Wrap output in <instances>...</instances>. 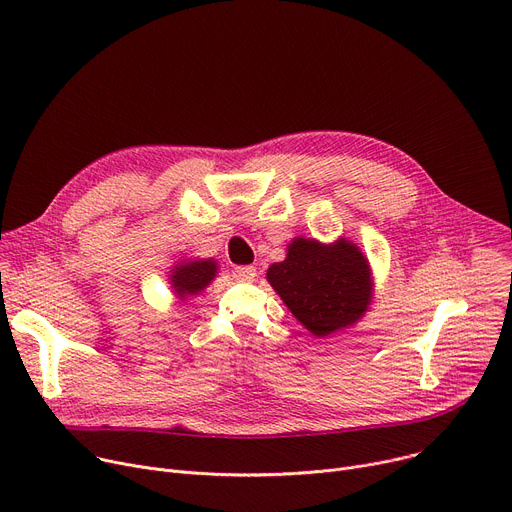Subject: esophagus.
<instances>
[{
	"instance_id": "obj_1",
	"label": "esophagus",
	"mask_w": 512,
	"mask_h": 512,
	"mask_svg": "<svg viewBox=\"0 0 512 512\" xmlns=\"http://www.w3.org/2000/svg\"><path fill=\"white\" fill-rule=\"evenodd\" d=\"M255 275H257V269L253 265H243L235 269V277L239 282H253Z\"/></svg>"
}]
</instances>
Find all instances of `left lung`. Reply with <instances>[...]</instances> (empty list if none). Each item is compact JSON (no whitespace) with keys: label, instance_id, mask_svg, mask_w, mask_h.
Here are the masks:
<instances>
[{"label":"left lung","instance_id":"obj_1","mask_svg":"<svg viewBox=\"0 0 512 512\" xmlns=\"http://www.w3.org/2000/svg\"><path fill=\"white\" fill-rule=\"evenodd\" d=\"M267 282L314 337L357 324L374 300V277L363 251L345 237L335 243L294 237L286 259L267 269Z\"/></svg>","mask_w":512,"mask_h":512}]
</instances>
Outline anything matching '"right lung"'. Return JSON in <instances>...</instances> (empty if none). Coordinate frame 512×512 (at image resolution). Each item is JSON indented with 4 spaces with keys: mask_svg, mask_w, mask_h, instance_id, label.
<instances>
[{
    "mask_svg": "<svg viewBox=\"0 0 512 512\" xmlns=\"http://www.w3.org/2000/svg\"><path fill=\"white\" fill-rule=\"evenodd\" d=\"M218 273V261L210 259H181L169 271V286L179 304L188 302L190 298L202 294Z\"/></svg>",
    "mask_w": 512,
    "mask_h": 512,
    "instance_id": "1",
    "label": "right lung"
}]
</instances>
